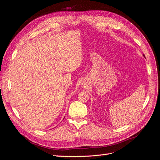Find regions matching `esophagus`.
I'll use <instances>...</instances> for the list:
<instances>
[{"label":"esophagus","instance_id":"esophagus-1","mask_svg":"<svg viewBox=\"0 0 160 160\" xmlns=\"http://www.w3.org/2000/svg\"><path fill=\"white\" fill-rule=\"evenodd\" d=\"M84 87H85V86H84Z\"/></svg>","mask_w":160,"mask_h":160}]
</instances>
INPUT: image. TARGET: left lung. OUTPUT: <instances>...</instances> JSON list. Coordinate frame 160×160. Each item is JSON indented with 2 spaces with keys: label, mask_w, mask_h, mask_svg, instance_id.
I'll list each match as a JSON object with an SVG mask.
<instances>
[{
  "label": "left lung",
  "mask_w": 160,
  "mask_h": 160,
  "mask_svg": "<svg viewBox=\"0 0 160 160\" xmlns=\"http://www.w3.org/2000/svg\"><path fill=\"white\" fill-rule=\"evenodd\" d=\"M143 56H144V57H145V55H143Z\"/></svg>",
  "instance_id": "8db88e82"
}]
</instances>
